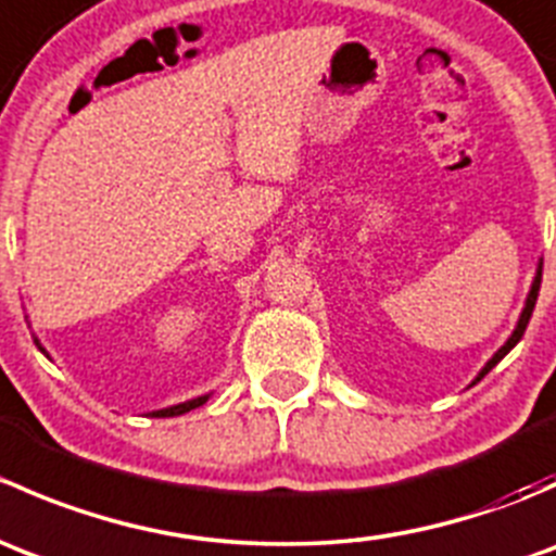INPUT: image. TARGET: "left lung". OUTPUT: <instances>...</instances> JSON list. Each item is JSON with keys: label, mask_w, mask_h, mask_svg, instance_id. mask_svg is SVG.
Wrapping results in <instances>:
<instances>
[{"label": "left lung", "mask_w": 556, "mask_h": 556, "mask_svg": "<svg viewBox=\"0 0 556 556\" xmlns=\"http://www.w3.org/2000/svg\"><path fill=\"white\" fill-rule=\"evenodd\" d=\"M541 274H543V261L538 263V274H535V279H532V288H530V295H527V304H525V309H521V317H519V323H517V328H514V333H511V339L506 341V344L501 346V350L495 352V355H492V361L486 363L484 368H481V374L479 377H476V382H479V379H484L486 374L492 371V368L497 366V363L503 361V357L508 355V352L514 350V346L519 344V339L521 336H525V330H527V323H530V317H532V309H535V301H538V290H541Z\"/></svg>", "instance_id": "8db88e82"}]
</instances>
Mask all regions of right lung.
Segmentation results:
<instances>
[{
  "instance_id": "right-lung-1",
  "label": "right lung",
  "mask_w": 556,
  "mask_h": 556,
  "mask_svg": "<svg viewBox=\"0 0 556 556\" xmlns=\"http://www.w3.org/2000/svg\"><path fill=\"white\" fill-rule=\"evenodd\" d=\"M39 350H42V346H39ZM42 352H45V350H42ZM206 397H210V395H201V397H193V401L177 403V406L161 408V412H153V417H179V414L190 412V408H199L201 403H206Z\"/></svg>"
}]
</instances>
